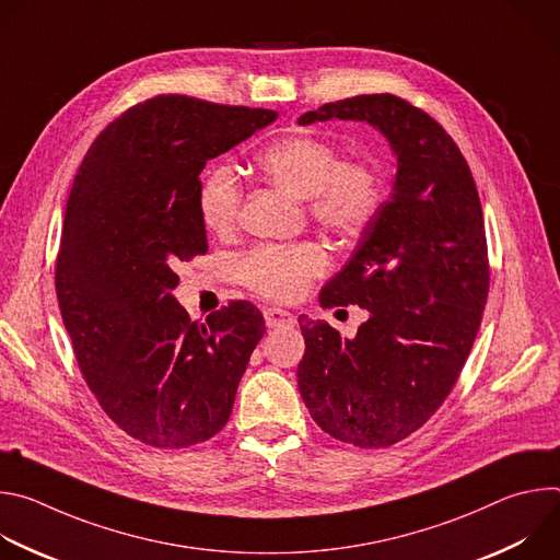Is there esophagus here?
<instances>
[{
	"label": "esophagus",
	"instance_id": "34e87169",
	"mask_svg": "<svg viewBox=\"0 0 560 560\" xmlns=\"http://www.w3.org/2000/svg\"><path fill=\"white\" fill-rule=\"evenodd\" d=\"M264 318L268 328H281V326H294V316L288 310L281 307H266Z\"/></svg>",
	"mask_w": 560,
	"mask_h": 560
}]
</instances>
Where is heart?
Here are the masks:
<instances>
[{"mask_svg":"<svg viewBox=\"0 0 560 560\" xmlns=\"http://www.w3.org/2000/svg\"><path fill=\"white\" fill-rule=\"evenodd\" d=\"M261 171L307 199L316 223L341 234L363 230L378 212L385 184L368 162H341L328 141L294 135L275 141L259 154ZM199 217L212 234H228L242 212V186L236 175L219 166L199 186ZM328 268L324 250L314 244H259L236 259V277L248 288L272 299H294Z\"/></svg>","mask_w":560,"mask_h":560,"instance_id":"1","label":"heart"}]
</instances>
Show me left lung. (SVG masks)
<instances>
[{"label": "left lung", "mask_w": 560, "mask_h": 560, "mask_svg": "<svg viewBox=\"0 0 560 560\" xmlns=\"http://www.w3.org/2000/svg\"><path fill=\"white\" fill-rule=\"evenodd\" d=\"M368 121L396 154L392 195L318 301L359 305L354 339L299 316L296 383L314 423L357 447H389L445 401L481 326L490 264L481 201L465 156L428 113L383 93L299 117Z\"/></svg>", "instance_id": "left-lung-1"}]
</instances>
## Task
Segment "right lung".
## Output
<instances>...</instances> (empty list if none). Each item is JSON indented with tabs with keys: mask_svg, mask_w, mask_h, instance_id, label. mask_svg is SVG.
Masks as SVG:
<instances>
[{
	"mask_svg": "<svg viewBox=\"0 0 560 560\" xmlns=\"http://www.w3.org/2000/svg\"><path fill=\"white\" fill-rule=\"evenodd\" d=\"M275 110L156 95L89 148L66 203L55 288L74 359L102 410L132 439L190 447L230 419L266 332L250 301L190 322L175 268L206 255L199 175Z\"/></svg>",
	"mask_w": 560,
	"mask_h": 560,
	"instance_id": "1",
	"label": "right lung"
}]
</instances>
